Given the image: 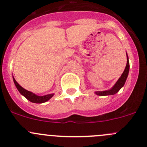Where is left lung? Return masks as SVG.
I'll use <instances>...</instances> for the list:
<instances>
[{"label": "left lung", "mask_w": 147, "mask_h": 147, "mask_svg": "<svg viewBox=\"0 0 147 147\" xmlns=\"http://www.w3.org/2000/svg\"><path fill=\"white\" fill-rule=\"evenodd\" d=\"M126 56H127V63L126 66H125V68L123 72L122 73L121 76L119 77L118 81L116 82L115 84L114 85V86L112 87L111 89L106 90V91H96L95 93L98 96H109V95H114L119 92V90L122 88L125 84V81H126V79L128 77V73H129V69H130V64H129V61H128V54L126 53Z\"/></svg>", "instance_id": "1"}]
</instances>
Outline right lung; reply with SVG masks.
<instances>
[{
	"label": "right lung",
	"mask_w": 147,
	"mask_h": 147,
	"mask_svg": "<svg viewBox=\"0 0 147 147\" xmlns=\"http://www.w3.org/2000/svg\"><path fill=\"white\" fill-rule=\"evenodd\" d=\"M13 81L16 87H17V90L19 91V93H20L22 96H24V97L26 98L27 100H28L29 101H30L31 102H33V103L45 102H47V101L49 100V99H51L54 95V93H51V94H47L42 96H37V95L35 94V93H32V92L29 91H27V90H26L25 88H24L23 87L21 86L20 85L17 83V81H16L15 79L14 78V77H13Z\"/></svg>",
	"instance_id": "add662e5"
}]
</instances>
